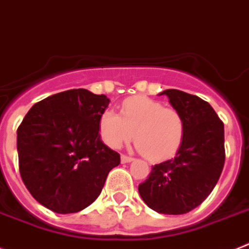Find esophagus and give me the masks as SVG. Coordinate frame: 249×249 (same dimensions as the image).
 Segmentation results:
<instances>
[{"label":"esophagus","instance_id":"obj_1","mask_svg":"<svg viewBox=\"0 0 249 249\" xmlns=\"http://www.w3.org/2000/svg\"><path fill=\"white\" fill-rule=\"evenodd\" d=\"M134 160L133 157H127V155H122V163L125 164V163H130V161Z\"/></svg>","mask_w":249,"mask_h":249}]
</instances>
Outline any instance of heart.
<instances>
[{
	"mask_svg": "<svg viewBox=\"0 0 249 249\" xmlns=\"http://www.w3.org/2000/svg\"><path fill=\"white\" fill-rule=\"evenodd\" d=\"M103 140L110 148L118 149L130 142L150 160H164L180 149L185 135L184 118L177 109L142 96L126 99L122 115L114 110L103 112L99 122Z\"/></svg>",
	"mask_w": 249,
	"mask_h": 249,
	"instance_id": "obj_1",
	"label": "heart"
}]
</instances>
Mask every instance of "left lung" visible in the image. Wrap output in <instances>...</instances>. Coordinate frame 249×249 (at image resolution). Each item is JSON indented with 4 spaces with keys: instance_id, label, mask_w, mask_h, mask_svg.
Listing matches in <instances>:
<instances>
[{
    "instance_id": "obj_1",
    "label": "left lung",
    "mask_w": 249,
    "mask_h": 249,
    "mask_svg": "<svg viewBox=\"0 0 249 249\" xmlns=\"http://www.w3.org/2000/svg\"><path fill=\"white\" fill-rule=\"evenodd\" d=\"M166 95L185 122L180 149L170 160L151 166L139 194L149 208L163 214H184L212 193L226 160L224 124L207 101L168 89Z\"/></svg>"
}]
</instances>
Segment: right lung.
<instances>
[{
	"label": "right lung",
	"mask_w": 249,
	"mask_h": 249,
	"mask_svg": "<svg viewBox=\"0 0 249 249\" xmlns=\"http://www.w3.org/2000/svg\"><path fill=\"white\" fill-rule=\"evenodd\" d=\"M109 103L105 95L72 89L35 104L17 129L23 184L50 211L68 214L85 209L120 164V155L99 134Z\"/></svg>",
	"instance_id": "obj_1"
}]
</instances>
